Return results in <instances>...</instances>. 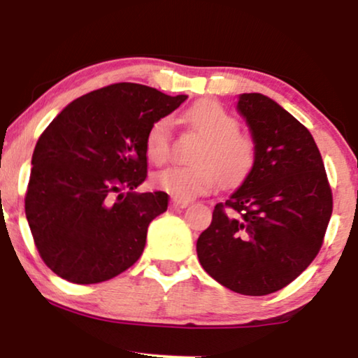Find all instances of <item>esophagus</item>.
I'll list each match as a JSON object with an SVG mask.
<instances>
[{"instance_id": "obj_1", "label": "esophagus", "mask_w": 358, "mask_h": 358, "mask_svg": "<svg viewBox=\"0 0 358 358\" xmlns=\"http://www.w3.org/2000/svg\"><path fill=\"white\" fill-rule=\"evenodd\" d=\"M190 205V200H182V199H173L171 200V207L173 208H185Z\"/></svg>"}]
</instances>
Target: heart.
<instances>
[{
  "instance_id": "b5f03b06",
  "label": "heart",
  "mask_w": 358,
  "mask_h": 358,
  "mask_svg": "<svg viewBox=\"0 0 358 358\" xmlns=\"http://www.w3.org/2000/svg\"><path fill=\"white\" fill-rule=\"evenodd\" d=\"M187 124L203 139L193 158L196 166H173L159 171L155 185L175 199L190 200L203 195L222 182H236L249 171L254 162V143L239 133V122L220 104L203 101L185 113ZM173 122L162 117L146 134V155L155 165H163L171 155Z\"/></svg>"
}]
</instances>
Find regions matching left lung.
Wrapping results in <instances>:
<instances>
[{
  "mask_svg": "<svg viewBox=\"0 0 358 358\" xmlns=\"http://www.w3.org/2000/svg\"><path fill=\"white\" fill-rule=\"evenodd\" d=\"M237 110L254 141V165L200 234L202 268L222 286L264 296L294 281L322 249L334 196L313 136L262 94H241Z\"/></svg>",
  "mask_w": 358,
  "mask_h": 358,
  "instance_id": "left-lung-1",
  "label": "left lung"
}]
</instances>
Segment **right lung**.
Here are the masks:
<instances>
[{
	"mask_svg": "<svg viewBox=\"0 0 358 358\" xmlns=\"http://www.w3.org/2000/svg\"><path fill=\"white\" fill-rule=\"evenodd\" d=\"M185 99L119 82L72 101L43 131L24 213L57 276L94 285L141 257L148 225L170 200L165 192H134L148 176L146 134Z\"/></svg>",
	"mask_w": 358,
	"mask_h": 358,
	"instance_id": "add662e5",
	"label": "right lung"
}]
</instances>
